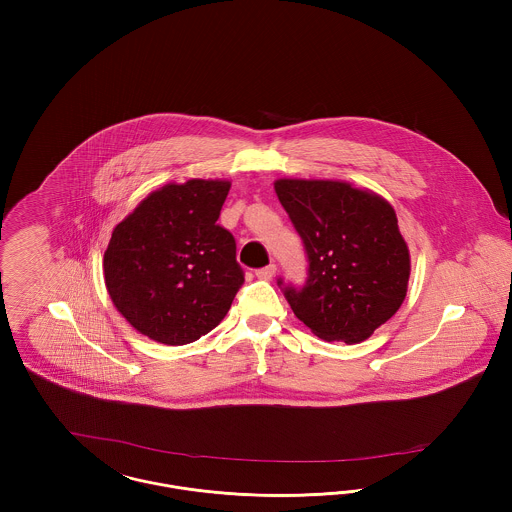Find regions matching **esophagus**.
I'll list each match as a JSON object with an SVG mask.
<instances>
[{
    "instance_id": "esophagus-1",
    "label": "esophagus",
    "mask_w": 512,
    "mask_h": 512,
    "mask_svg": "<svg viewBox=\"0 0 512 512\" xmlns=\"http://www.w3.org/2000/svg\"><path fill=\"white\" fill-rule=\"evenodd\" d=\"M274 274H276V265H267V267L257 270V278H261V280H272Z\"/></svg>"
}]
</instances>
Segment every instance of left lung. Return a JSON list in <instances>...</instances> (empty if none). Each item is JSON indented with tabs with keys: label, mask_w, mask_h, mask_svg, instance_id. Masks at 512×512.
I'll use <instances>...</instances> for the list:
<instances>
[{
	"label": "left lung",
	"mask_w": 512,
	"mask_h": 512,
	"mask_svg": "<svg viewBox=\"0 0 512 512\" xmlns=\"http://www.w3.org/2000/svg\"><path fill=\"white\" fill-rule=\"evenodd\" d=\"M274 190L309 259L303 288L278 280L293 315L320 340L370 338L401 307L411 274L393 207L340 180L280 178Z\"/></svg>",
	"instance_id": "left-lung-1"
}]
</instances>
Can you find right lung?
<instances>
[{"instance_id": "1", "label": "right lung", "mask_w": 512, "mask_h": 512, "mask_svg": "<svg viewBox=\"0 0 512 512\" xmlns=\"http://www.w3.org/2000/svg\"><path fill=\"white\" fill-rule=\"evenodd\" d=\"M228 180L165 184L119 222L103 255L113 305L140 334L184 345L226 317L244 284L234 236L217 224Z\"/></svg>"}]
</instances>
